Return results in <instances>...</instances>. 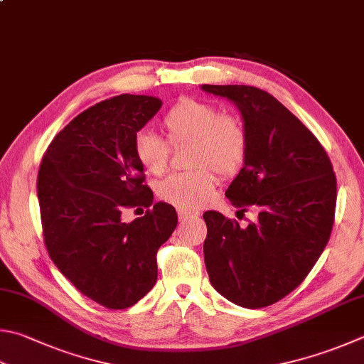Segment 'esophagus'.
Wrapping results in <instances>:
<instances>
[{"label": "esophagus", "instance_id": "34e87169", "mask_svg": "<svg viewBox=\"0 0 364 364\" xmlns=\"http://www.w3.org/2000/svg\"><path fill=\"white\" fill-rule=\"evenodd\" d=\"M177 215H179V220H187L190 217H195L196 212L185 210V209H177Z\"/></svg>", "mask_w": 364, "mask_h": 364}]
</instances>
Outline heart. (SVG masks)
<instances>
[{
	"label": "heart",
	"mask_w": 364,
	"mask_h": 364,
	"mask_svg": "<svg viewBox=\"0 0 364 364\" xmlns=\"http://www.w3.org/2000/svg\"><path fill=\"white\" fill-rule=\"evenodd\" d=\"M161 127L173 147L190 144L187 164L195 169L169 176L156 187L160 200L179 209L195 210L208 204L215 195V173L230 179L247 160L249 133L242 119L222 112L212 102L181 100L164 114ZM167 143L154 133H136L134 156L147 173L160 176L168 169L171 147Z\"/></svg>",
	"instance_id": "obj_1"
}]
</instances>
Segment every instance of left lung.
Wrapping results in <instances>:
<instances>
[{
  "mask_svg": "<svg viewBox=\"0 0 364 364\" xmlns=\"http://www.w3.org/2000/svg\"><path fill=\"white\" fill-rule=\"evenodd\" d=\"M203 90L231 100L242 114L249 154L225 195L237 214L249 205L259 210L247 226L204 212L205 269L222 296L259 309L296 289L328 244L338 196L333 164L303 122L267 92L250 85Z\"/></svg>",
  "mask_w": 364,
  "mask_h": 364,
  "instance_id": "8db88e82",
  "label": "left lung"
}]
</instances>
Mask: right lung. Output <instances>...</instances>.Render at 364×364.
<instances>
[{
	"label": "right lung",
	"instance_id": "right-lung-1",
	"mask_svg": "<svg viewBox=\"0 0 364 364\" xmlns=\"http://www.w3.org/2000/svg\"><path fill=\"white\" fill-rule=\"evenodd\" d=\"M161 101L123 93L85 109L49 144L38 173L46 249L84 296L127 309L152 290L156 252L177 226L173 205L155 203L136 160V133ZM146 215L121 222L125 208Z\"/></svg>",
	"mask_w": 364,
	"mask_h": 364
}]
</instances>
